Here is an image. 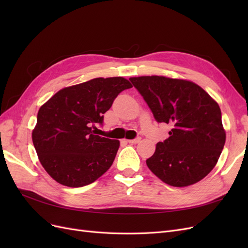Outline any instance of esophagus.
Wrapping results in <instances>:
<instances>
[{
	"label": "esophagus",
	"instance_id": "34e87169",
	"mask_svg": "<svg viewBox=\"0 0 248 248\" xmlns=\"http://www.w3.org/2000/svg\"><path fill=\"white\" fill-rule=\"evenodd\" d=\"M140 140V138H136V139H133V140H127L129 142V144H138V142Z\"/></svg>",
	"mask_w": 248,
	"mask_h": 248
}]
</instances>
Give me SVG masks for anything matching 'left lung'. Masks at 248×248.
<instances>
[{
  "instance_id": "left-lung-1",
  "label": "left lung",
  "mask_w": 248,
  "mask_h": 248,
  "mask_svg": "<svg viewBox=\"0 0 248 248\" xmlns=\"http://www.w3.org/2000/svg\"><path fill=\"white\" fill-rule=\"evenodd\" d=\"M158 123L169 124V139L157 142L148 168L161 181L184 187L213 170L226 142L221 110L205 90L189 80L166 77L130 78Z\"/></svg>"
}]
</instances>
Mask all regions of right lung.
Here are the masks:
<instances>
[{"instance_id": "1", "label": "right lung", "mask_w": 248, "mask_h": 248, "mask_svg": "<svg viewBox=\"0 0 248 248\" xmlns=\"http://www.w3.org/2000/svg\"><path fill=\"white\" fill-rule=\"evenodd\" d=\"M132 88L124 78H98L60 90L39 108L32 133L42 167L60 184L81 187L101 177L120 141L96 136L116 97Z\"/></svg>"}]
</instances>
